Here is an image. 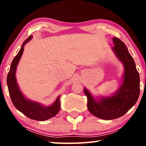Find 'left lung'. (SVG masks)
<instances>
[{
  "label": "left lung",
  "mask_w": 146,
  "mask_h": 146,
  "mask_svg": "<svg viewBox=\"0 0 146 146\" xmlns=\"http://www.w3.org/2000/svg\"><path fill=\"white\" fill-rule=\"evenodd\" d=\"M111 49L123 66L122 82L115 93L108 96H93L85 87L84 91L88 98V108L94 116L103 120H113L125 115L139 97L140 76L135 61L122 40L113 37Z\"/></svg>",
  "instance_id": "left-lung-1"
}]
</instances>
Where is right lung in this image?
Segmentation results:
<instances>
[{
	"label": "right lung",
	"mask_w": 146,
	"mask_h": 146,
	"mask_svg": "<svg viewBox=\"0 0 146 146\" xmlns=\"http://www.w3.org/2000/svg\"><path fill=\"white\" fill-rule=\"evenodd\" d=\"M33 36L31 35L24 42L19 51L12 61L10 70L7 76V85L9 93L13 105L19 111L32 120L44 121L51 118L57 114L60 109V96L56 98L55 102L49 106H44L40 102L31 100L26 97L20 90L16 78L17 66L24 52V46L31 40Z\"/></svg>",
	"instance_id": "right-lung-1"
}]
</instances>
